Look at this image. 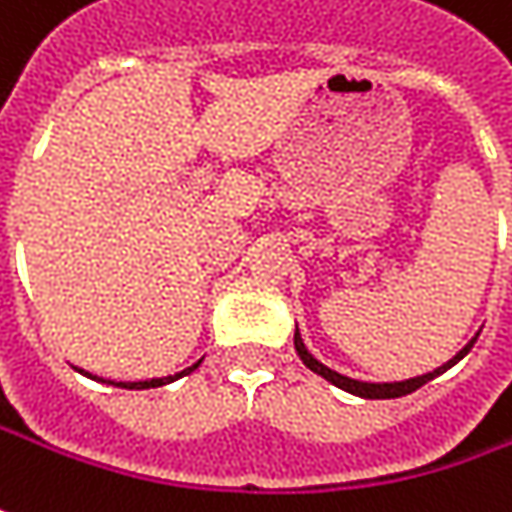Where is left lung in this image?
I'll return each mask as SVG.
<instances>
[{
	"label": "left lung",
	"instance_id": "obj_1",
	"mask_svg": "<svg viewBox=\"0 0 512 512\" xmlns=\"http://www.w3.org/2000/svg\"><path fill=\"white\" fill-rule=\"evenodd\" d=\"M473 344H476V338L464 346L456 358H450L447 364H441V367L433 369V372H427V375H415V378H407V381H392V384H369V381H355V378H346V375L335 372V369L323 367L321 361H318V358H315V355L306 349L303 338H300V332L295 329V349H298L300 361L312 369V372H318L321 378H326L329 384L346 389V392H352V395H358V398H401V395H410V392H415L418 387H424L427 381H433L435 375H441V372H447V369L453 367V364H458V361H461V358H464V355L473 349Z\"/></svg>",
	"mask_w": 512,
	"mask_h": 512
}]
</instances>
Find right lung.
<instances>
[{
    "mask_svg": "<svg viewBox=\"0 0 512 512\" xmlns=\"http://www.w3.org/2000/svg\"><path fill=\"white\" fill-rule=\"evenodd\" d=\"M200 367V361L194 364V367L183 369V372H177V375H168V378H151V381H108V384H114V387H123V389H151V387H163V384H171V381H177V378H183V375H189L194 369ZM88 375V372H85ZM91 378H97V375H91Z\"/></svg>",
    "mask_w": 512,
    "mask_h": 512,
    "instance_id": "1",
    "label": "right lung"
}]
</instances>
